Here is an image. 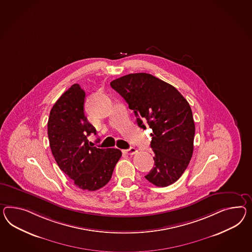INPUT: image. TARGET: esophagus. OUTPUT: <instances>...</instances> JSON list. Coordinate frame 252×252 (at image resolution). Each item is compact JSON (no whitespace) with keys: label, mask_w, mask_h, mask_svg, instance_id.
<instances>
[{"label":"esophagus","mask_w":252,"mask_h":252,"mask_svg":"<svg viewBox=\"0 0 252 252\" xmlns=\"http://www.w3.org/2000/svg\"><path fill=\"white\" fill-rule=\"evenodd\" d=\"M123 152L125 154H127V155H135L136 153H137V150L135 148H133V147H131V148L128 149V150H124Z\"/></svg>","instance_id":"obj_1"}]
</instances>
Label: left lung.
<instances>
[{"label": "left lung", "mask_w": 252, "mask_h": 252, "mask_svg": "<svg viewBox=\"0 0 252 252\" xmlns=\"http://www.w3.org/2000/svg\"><path fill=\"white\" fill-rule=\"evenodd\" d=\"M133 110L137 124L153 129L155 167L145 178L156 187L174 184L186 171L194 151V123L187 99L174 86L147 73H134L110 82Z\"/></svg>", "instance_id": "1"}]
</instances>
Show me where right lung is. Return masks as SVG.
<instances>
[{
  "label": "right lung",
  "mask_w": 252,
  "mask_h": 252,
  "mask_svg": "<svg viewBox=\"0 0 252 252\" xmlns=\"http://www.w3.org/2000/svg\"><path fill=\"white\" fill-rule=\"evenodd\" d=\"M85 96L78 84L62 94L50 111L47 133L59 168L80 189L96 191L110 182L122 152L89 143L88 136L96 134V129L85 116Z\"/></svg>",
  "instance_id": "add662e5"
}]
</instances>
